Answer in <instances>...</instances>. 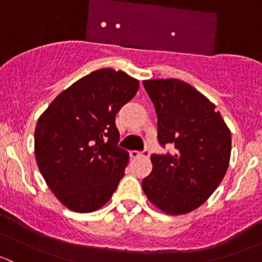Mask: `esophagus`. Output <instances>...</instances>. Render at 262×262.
<instances>
[{"label": "esophagus", "mask_w": 262, "mask_h": 262, "mask_svg": "<svg viewBox=\"0 0 262 262\" xmlns=\"http://www.w3.org/2000/svg\"><path fill=\"white\" fill-rule=\"evenodd\" d=\"M149 152L146 149L144 152H138V150H130V157L132 158H138V157H148Z\"/></svg>", "instance_id": "1"}]
</instances>
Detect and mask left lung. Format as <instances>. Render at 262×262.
<instances>
[{"label": "left lung", "instance_id": "obj_1", "mask_svg": "<svg viewBox=\"0 0 262 262\" xmlns=\"http://www.w3.org/2000/svg\"><path fill=\"white\" fill-rule=\"evenodd\" d=\"M157 114V138L175 150L152 155V172L142 189L170 215L192 212L213 194L231 158V130L215 105L186 82L143 81Z\"/></svg>", "mask_w": 262, "mask_h": 262}]
</instances>
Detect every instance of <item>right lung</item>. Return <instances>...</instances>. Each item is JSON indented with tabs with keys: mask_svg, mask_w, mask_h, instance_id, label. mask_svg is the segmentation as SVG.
Instances as JSON below:
<instances>
[{
	"mask_svg": "<svg viewBox=\"0 0 262 262\" xmlns=\"http://www.w3.org/2000/svg\"><path fill=\"white\" fill-rule=\"evenodd\" d=\"M138 87L125 72L97 70L60 92L39 118L36 163L68 209L95 212L114 194L129 161V153L118 147L115 116Z\"/></svg>",
	"mask_w": 262,
	"mask_h": 262,
	"instance_id": "right-lung-1",
	"label": "right lung"
}]
</instances>
